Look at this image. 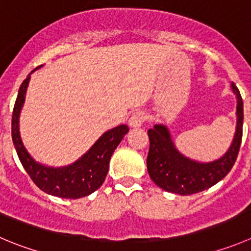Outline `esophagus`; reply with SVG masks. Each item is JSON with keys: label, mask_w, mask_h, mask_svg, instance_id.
Here are the masks:
<instances>
[{"label": "esophagus", "mask_w": 251, "mask_h": 251, "mask_svg": "<svg viewBox=\"0 0 251 251\" xmlns=\"http://www.w3.org/2000/svg\"><path fill=\"white\" fill-rule=\"evenodd\" d=\"M145 114L142 111H135V113L131 115V118L128 119V125L131 127H140L143 123H145Z\"/></svg>", "instance_id": "34e87169"}]
</instances>
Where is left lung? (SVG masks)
I'll return each mask as SVG.
<instances>
[{"mask_svg": "<svg viewBox=\"0 0 251 251\" xmlns=\"http://www.w3.org/2000/svg\"><path fill=\"white\" fill-rule=\"evenodd\" d=\"M230 87L237 98V126L230 147L218 159L198 162L180 153L173 142L169 128L162 124H155L148 130V174L160 189L182 196L191 195L213 186L230 172L242 143L244 119L239 89L234 83Z\"/></svg>", "mask_w": 251, "mask_h": 251, "instance_id": "obj_1", "label": "left lung"}]
</instances>
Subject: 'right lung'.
<instances>
[{
  "label": "right lung",
  "instance_id": "right-lung-1",
  "mask_svg": "<svg viewBox=\"0 0 251 251\" xmlns=\"http://www.w3.org/2000/svg\"><path fill=\"white\" fill-rule=\"evenodd\" d=\"M28 75L19 87L18 97L12 114V140L19 160L34 184L49 195L62 199H81L91 195L99 189L105 180L109 162L114 151L128 132L127 125H120L104 132L93 146L72 164L65 167H48L36 162L22 142L19 133V115L25 101L30 75Z\"/></svg>",
  "mask_w": 251,
  "mask_h": 251
}]
</instances>
